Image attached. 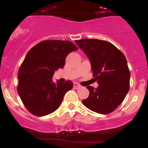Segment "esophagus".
<instances>
[{"instance_id":"esophagus-1","label":"esophagus","mask_w":148,"mask_h":148,"mask_svg":"<svg viewBox=\"0 0 148 148\" xmlns=\"http://www.w3.org/2000/svg\"><path fill=\"white\" fill-rule=\"evenodd\" d=\"M73 87L75 89H78L80 88L81 85L78 83H77V82H74V84H73Z\"/></svg>"}]
</instances>
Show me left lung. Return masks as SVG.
Listing matches in <instances>:
<instances>
[{
    "label": "left lung",
    "mask_w": 148,
    "mask_h": 148,
    "mask_svg": "<svg viewBox=\"0 0 148 148\" xmlns=\"http://www.w3.org/2000/svg\"><path fill=\"white\" fill-rule=\"evenodd\" d=\"M91 63L92 75L99 87L87 86L90 95L82 103L101 114L114 111L122 102L130 87V73L125 56L113 44L99 39L75 40Z\"/></svg>",
    "instance_id": "8db88e82"
}]
</instances>
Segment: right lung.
Wrapping results in <instances>:
<instances>
[{
	"label": "right lung",
	"instance_id": "obj_1",
	"mask_svg": "<svg viewBox=\"0 0 148 148\" xmlns=\"http://www.w3.org/2000/svg\"><path fill=\"white\" fill-rule=\"evenodd\" d=\"M78 48L69 40H47L27 53L18 73V95L23 105L36 116L50 114L59 108L73 83L53 82L56 70L64 66L65 59Z\"/></svg>",
	"mask_w": 148,
	"mask_h": 148
}]
</instances>
